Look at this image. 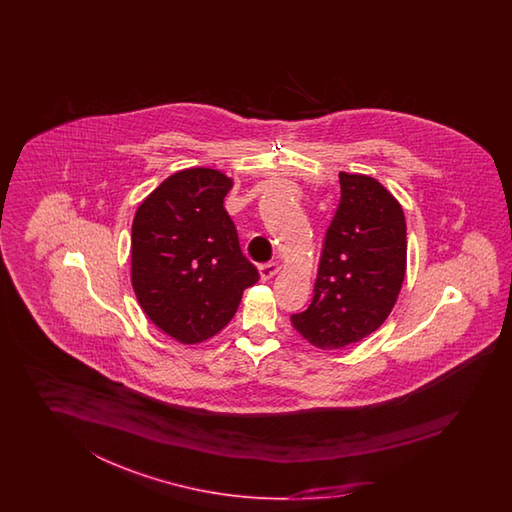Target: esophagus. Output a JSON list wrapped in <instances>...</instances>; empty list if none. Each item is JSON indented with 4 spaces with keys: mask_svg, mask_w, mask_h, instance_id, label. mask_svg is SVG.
Masks as SVG:
<instances>
[{
    "mask_svg": "<svg viewBox=\"0 0 512 512\" xmlns=\"http://www.w3.org/2000/svg\"><path fill=\"white\" fill-rule=\"evenodd\" d=\"M280 271V263L278 261H269V263H261L260 276L261 280H269L274 274Z\"/></svg>",
    "mask_w": 512,
    "mask_h": 512,
    "instance_id": "obj_1",
    "label": "esophagus"
}]
</instances>
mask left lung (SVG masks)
Instances as JSON below:
<instances>
[{"label":"left lung","instance_id":"8db88e82","mask_svg":"<svg viewBox=\"0 0 512 512\" xmlns=\"http://www.w3.org/2000/svg\"><path fill=\"white\" fill-rule=\"evenodd\" d=\"M340 203L327 229L315 296L291 316L302 337L340 349L384 324L406 274V221L399 201L370 175L340 172Z\"/></svg>","mask_w":512,"mask_h":512}]
</instances>
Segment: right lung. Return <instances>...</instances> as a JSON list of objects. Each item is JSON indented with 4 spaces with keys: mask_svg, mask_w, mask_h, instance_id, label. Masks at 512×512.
<instances>
[{
    "mask_svg": "<svg viewBox=\"0 0 512 512\" xmlns=\"http://www.w3.org/2000/svg\"><path fill=\"white\" fill-rule=\"evenodd\" d=\"M230 188L219 170L186 168L164 179L133 218V291L153 324L181 344L219 333L260 280L223 207Z\"/></svg>",
    "mask_w": 512,
    "mask_h": 512,
    "instance_id": "1",
    "label": "right lung"
}]
</instances>
